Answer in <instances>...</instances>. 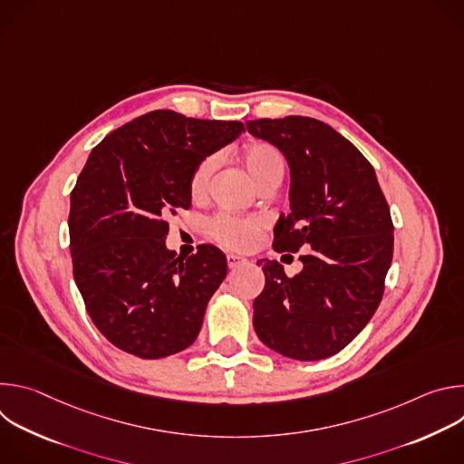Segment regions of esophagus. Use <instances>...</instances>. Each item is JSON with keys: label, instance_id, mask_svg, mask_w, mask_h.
<instances>
[{"label": "esophagus", "instance_id": "obj_1", "mask_svg": "<svg viewBox=\"0 0 464 464\" xmlns=\"http://www.w3.org/2000/svg\"><path fill=\"white\" fill-rule=\"evenodd\" d=\"M244 264H247V258L244 255H237V253H229L227 255V266L231 270L240 268V266H244Z\"/></svg>", "mask_w": 464, "mask_h": 464}]
</instances>
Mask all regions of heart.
I'll return each instance as SVG.
<instances>
[{
  "label": "heart",
  "instance_id": "b5f03b06",
  "mask_svg": "<svg viewBox=\"0 0 464 464\" xmlns=\"http://www.w3.org/2000/svg\"><path fill=\"white\" fill-rule=\"evenodd\" d=\"M242 161L255 181V185L260 188L264 185H277L283 181L285 176V158L283 154L270 143H251L246 147L242 154ZM217 169V158H208L200 165L196 167V170L190 176V194L192 198H202L208 192L211 176ZM258 231V224L255 220L247 218H237L233 215H217L209 222V235L227 246V247H246L253 242L255 235Z\"/></svg>",
  "mask_w": 464,
  "mask_h": 464
}]
</instances>
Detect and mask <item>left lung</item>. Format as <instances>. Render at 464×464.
<instances>
[{"label":"left lung","instance_id":"obj_1","mask_svg":"<svg viewBox=\"0 0 464 464\" xmlns=\"http://www.w3.org/2000/svg\"><path fill=\"white\" fill-rule=\"evenodd\" d=\"M247 131L274 145L290 167V215L276 224V251H308L286 277L256 260L266 285L253 326L272 351L315 362L345 349L376 312L392 258V222L374 169L334 128L301 115L256 119Z\"/></svg>","mask_w":464,"mask_h":464}]
</instances>
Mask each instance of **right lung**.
<instances>
[{"mask_svg": "<svg viewBox=\"0 0 464 464\" xmlns=\"http://www.w3.org/2000/svg\"><path fill=\"white\" fill-rule=\"evenodd\" d=\"M240 121L145 113L113 130L90 154L72 192L73 276L101 334L145 360L194 343L227 274L209 244L190 256L165 244L167 218L190 208V176L233 143Z\"/></svg>", "mask_w": 464, "mask_h": 464, "instance_id": "1", "label": "right lung"}]
</instances>
